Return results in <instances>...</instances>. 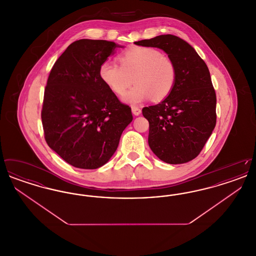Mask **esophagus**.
<instances>
[{
	"instance_id": "34e87169",
	"label": "esophagus",
	"mask_w": 256,
	"mask_h": 256,
	"mask_svg": "<svg viewBox=\"0 0 256 256\" xmlns=\"http://www.w3.org/2000/svg\"><path fill=\"white\" fill-rule=\"evenodd\" d=\"M132 113H134L135 116L140 115V114H141V112H142V110H140L139 108H137V106H132Z\"/></svg>"
}]
</instances>
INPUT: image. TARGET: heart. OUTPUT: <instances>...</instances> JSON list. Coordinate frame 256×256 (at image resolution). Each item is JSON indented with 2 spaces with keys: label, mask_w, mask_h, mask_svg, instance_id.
Wrapping results in <instances>:
<instances>
[{
  "label": "heart",
  "mask_w": 256,
  "mask_h": 256,
  "mask_svg": "<svg viewBox=\"0 0 256 256\" xmlns=\"http://www.w3.org/2000/svg\"><path fill=\"white\" fill-rule=\"evenodd\" d=\"M120 66L106 60L100 66V76L110 90L118 96L124 95L134 82L124 100L132 106L140 104L152 98L161 100L172 90L176 68L170 58L158 50L134 47L119 54Z\"/></svg>",
  "instance_id": "obj_1"
}]
</instances>
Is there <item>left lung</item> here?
Wrapping results in <instances>:
<instances>
[{
  "mask_svg": "<svg viewBox=\"0 0 256 256\" xmlns=\"http://www.w3.org/2000/svg\"><path fill=\"white\" fill-rule=\"evenodd\" d=\"M164 50L176 68V84L160 104L144 108L148 146L160 160L182 164L196 158L216 126V93L206 62L195 49L172 34L134 42Z\"/></svg>",
  "mask_w": 256,
  "mask_h": 256,
  "instance_id": "left-lung-1",
  "label": "left lung"
}]
</instances>
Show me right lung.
<instances>
[{
    "instance_id": "add662e5",
    "label": "right lung",
    "mask_w": 256,
    "mask_h": 256,
    "mask_svg": "<svg viewBox=\"0 0 256 256\" xmlns=\"http://www.w3.org/2000/svg\"><path fill=\"white\" fill-rule=\"evenodd\" d=\"M118 47L106 40L74 41L50 70L41 111L45 140L76 168L104 165L134 119L100 76V66Z\"/></svg>"
}]
</instances>
